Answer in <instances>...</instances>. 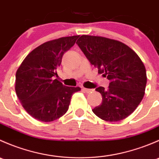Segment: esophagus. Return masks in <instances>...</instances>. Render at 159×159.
I'll return each instance as SVG.
<instances>
[{
    "label": "esophagus",
    "instance_id": "esophagus-1",
    "mask_svg": "<svg viewBox=\"0 0 159 159\" xmlns=\"http://www.w3.org/2000/svg\"><path fill=\"white\" fill-rule=\"evenodd\" d=\"M82 90L83 91H84V92H86V93H89V92H91V91H92V89H85V88H83L82 89Z\"/></svg>",
    "mask_w": 159,
    "mask_h": 159
}]
</instances>
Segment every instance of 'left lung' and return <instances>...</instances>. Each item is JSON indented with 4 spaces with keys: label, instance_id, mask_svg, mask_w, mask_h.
<instances>
[{
    "label": "left lung",
    "instance_id": "1",
    "mask_svg": "<svg viewBox=\"0 0 159 159\" xmlns=\"http://www.w3.org/2000/svg\"><path fill=\"white\" fill-rule=\"evenodd\" d=\"M90 63L110 81L108 89L98 87L102 103L92 111L101 119L118 121L136 109L145 94V65L129 46L104 37L82 35L77 41Z\"/></svg>",
    "mask_w": 159,
    "mask_h": 159
}]
</instances>
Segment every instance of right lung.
I'll list each match as a JSON object with an SVG mask.
<instances>
[{
	"instance_id": "1",
	"label": "right lung",
	"mask_w": 159,
	"mask_h": 159,
	"mask_svg": "<svg viewBox=\"0 0 159 159\" xmlns=\"http://www.w3.org/2000/svg\"><path fill=\"white\" fill-rule=\"evenodd\" d=\"M78 37H64L41 44L25 57L16 72L17 98L25 111L38 121L48 122L63 116L72 94L81 90L54 79L64 54Z\"/></svg>"
}]
</instances>
